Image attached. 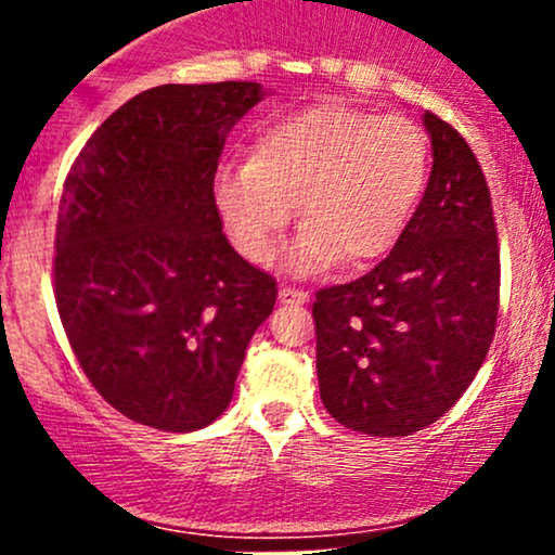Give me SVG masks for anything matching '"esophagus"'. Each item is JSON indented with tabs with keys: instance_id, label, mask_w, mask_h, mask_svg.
<instances>
[{
	"instance_id": "esophagus-1",
	"label": "esophagus",
	"mask_w": 555,
	"mask_h": 555,
	"mask_svg": "<svg viewBox=\"0 0 555 555\" xmlns=\"http://www.w3.org/2000/svg\"><path fill=\"white\" fill-rule=\"evenodd\" d=\"M279 299L282 302H308L310 295L305 289H295V286H282L279 289Z\"/></svg>"
}]
</instances>
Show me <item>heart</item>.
Returning <instances> with one entry per match:
<instances>
[{"label": "heart", "instance_id": "heart-1", "mask_svg": "<svg viewBox=\"0 0 555 555\" xmlns=\"http://www.w3.org/2000/svg\"><path fill=\"white\" fill-rule=\"evenodd\" d=\"M430 175L425 130L404 114L323 101L266 127L250 162L216 171L214 201L234 247L271 263L299 208L297 271L375 263L410 227Z\"/></svg>", "mask_w": 555, "mask_h": 555}]
</instances>
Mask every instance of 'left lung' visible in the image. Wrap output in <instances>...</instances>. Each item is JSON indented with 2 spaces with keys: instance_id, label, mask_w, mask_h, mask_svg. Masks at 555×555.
I'll return each mask as SVG.
<instances>
[{
  "instance_id": "left-lung-1",
  "label": "left lung",
  "mask_w": 555,
  "mask_h": 555,
  "mask_svg": "<svg viewBox=\"0 0 555 555\" xmlns=\"http://www.w3.org/2000/svg\"><path fill=\"white\" fill-rule=\"evenodd\" d=\"M428 188L393 250L365 276L315 292L321 399L344 428L412 436L473 384L499 318L490 190L460 132L425 112Z\"/></svg>"
}]
</instances>
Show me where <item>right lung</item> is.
<instances>
[{"label":"right lung","mask_w":555,"mask_h":555,"mask_svg":"<svg viewBox=\"0 0 555 555\" xmlns=\"http://www.w3.org/2000/svg\"><path fill=\"white\" fill-rule=\"evenodd\" d=\"M260 82L158 86L88 138L56 214L54 297L82 373L117 412L188 433L227 410L276 279L221 232L214 177Z\"/></svg>","instance_id":"right-lung-1"}]
</instances>
